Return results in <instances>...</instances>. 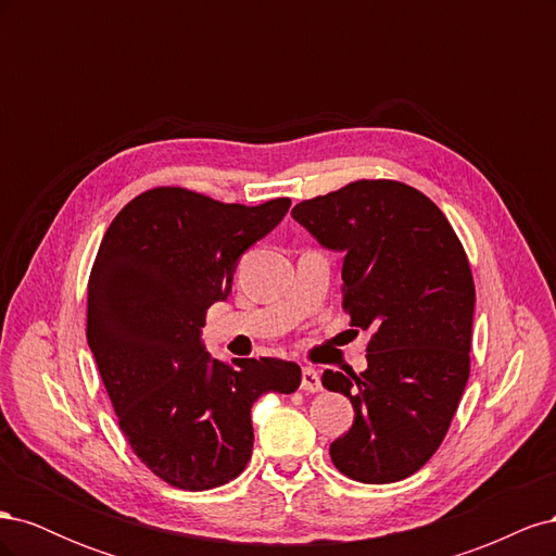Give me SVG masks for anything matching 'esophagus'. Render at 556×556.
I'll return each mask as SVG.
<instances>
[{
    "label": "esophagus",
    "mask_w": 556,
    "mask_h": 556,
    "mask_svg": "<svg viewBox=\"0 0 556 556\" xmlns=\"http://www.w3.org/2000/svg\"><path fill=\"white\" fill-rule=\"evenodd\" d=\"M301 390L308 394L323 392V380H319L315 368H304V371H301Z\"/></svg>",
    "instance_id": "34e87169"
}]
</instances>
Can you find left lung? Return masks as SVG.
<instances>
[{
	"mask_svg": "<svg viewBox=\"0 0 556 556\" xmlns=\"http://www.w3.org/2000/svg\"><path fill=\"white\" fill-rule=\"evenodd\" d=\"M292 217L343 252V311L374 331L364 374H323L355 408L331 462L366 484L408 478L443 443L470 374L476 285L464 245L443 211L399 180L348 182Z\"/></svg>",
	"mask_w": 556,
	"mask_h": 556,
	"instance_id": "1",
	"label": "left lung"
}]
</instances>
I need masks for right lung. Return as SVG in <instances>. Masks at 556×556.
I'll list each match as a JSON object with an SVG mask.
<instances>
[{
  "instance_id": "1",
  "label": "right lung",
  "mask_w": 556,
  "mask_h": 556,
  "mask_svg": "<svg viewBox=\"0 0 556 556\" xmlns=\"http://www.w3.org/2000/svg\"><path fill=\"white\" fill-rule=\"evenodd\" d=\"M288 197L223 204L185 188H155L115 215L88 282V345L134 454L178 490L204 492L245 468L250 408L292 394L294 362L211 359L206 311L231 292L243 252L288 213Z\"/></svg>"
}]
</instances>
